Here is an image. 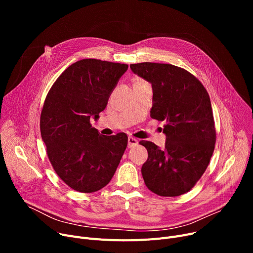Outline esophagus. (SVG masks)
<instances>
[{"label": "esophagus", "mask_w": 253, "mask_h": 253, "mask_svg": "<svg viewBox=\"0 0 253 253\" xmlns=\"http://www.w3.org/2000/svg\"><path fill=\"white\" fill-rule=\"evenodd\" d=\"M137 143H138V140L135 137H132V136L128 137V148H133L135 145H137Z\"/></svg>", "instance_id": "esophagus-1"}]
</instances>
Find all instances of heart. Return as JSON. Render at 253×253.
Returning a JSON list of instances; mask_svg holds the SVG:
<instances>
[{
    "instance_id": "heart-1",
    "label": "heart",
    "mask_w": 253,
    "mask_h": 253,
    "mask_svg": "<svg viewBox=\"0 0 253 253\" xmlns=\"http://www.w3.org/2000/svg\"><path fill=\"white\" fill-rule=\"evenodd\" d=\"M140 82H144V81H143V80L137 79V80H135V82H134V83H140Z\"/></svg>"
}]
</instances>
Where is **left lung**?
<instances>
[{
    "mask_svg": "<svg viewBox=\"0 0 253 253\" xmlns=\"http://www.w3.org/2000/svg\"><path fill=\"white\" fill-rule=\"evenodd\" d=\"M153 87L151 117L165 121V148L139 143L149 158L141 167L145 185L162 197L188 193L205 172L213 154L216 131L208 92L187 70L169 63L130 64Z\"/></svg>",
    "mask_w": 253,
    "mask_h": 253,
    "instance_id": "left-lung-1",
    "label": "left lung"
}]
</instances>
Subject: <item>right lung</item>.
<instances>
[{
	"label": "right lung",
	"instance_id": "right-lung-1",
	"mask_svg": "<svg viewBox=\"0 0 253 253\" xmlns=\"http://www.w3.org/2000/svg\"><path fill=\"white\" fill-rule=\"evenodd\" d=\"M128 64L87 58L70 65L50 88L40 118L49 161L61 180L80 193L108 184L127 148L125 133L105 136L98 118Z\"/></svg>",
	"mask_w": 253,
	"mask_h": 253
}]
</instances>
